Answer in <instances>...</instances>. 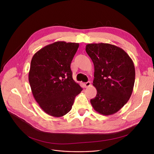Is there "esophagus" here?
<instances>
[{"label": "esophagus", "instance_id": "obj_1", "mask_svg": "<svg viewBox=\"0 0 154 154\" xmlns=\"http://www.w3.org/2000/svg\"><path fill=\"white\" fill-rule=\"evenodd\" d=\"M91 82H89V81H88L87 82H86V83H85V87H89L90 85H91Z\"/></svg>", "mask_w": 154, "mask_h": 154}]
</instances>
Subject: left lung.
I'll return each instance as SVG.
<instances>
[{
  "instance_id": "left-lung-1",
  "label": "left lung",
  "mask_w": 154,
  "mask_h": 154,
  "mask_svg": "<svg viewBox=\"0 0 154 154\" xmlns=\"http://www.w3.org/2000/svg\"><path fill=\"white\" fill-rule=\"evenodd\" d=\"M85 51L94 65V109L103 116L117 112L128 102L135 82V67L129 55L117 46L88 44Z\"/></svg>"
}]
</instances>
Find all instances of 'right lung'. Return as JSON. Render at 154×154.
I'll return each instance as SVG.
<instances>
[{
	"label": "right lung",
	"mask_w": 154,
	"mask_h": 154,
	"mask_svg": "<svg viewBox=\"0 0 154 154\" xmlns=\"http://www.w3.org/2000/svg\"><path fill=\"white\" fill-rule=\"evenodd\" d=\"M79 46L78 43L55 42L42 48L32 59L29 73L32 92L48 115L60 117L67 114L82 91L70 69Z\"/></svg>",
	"instance_id": "obj_1"
}]
</instances>
